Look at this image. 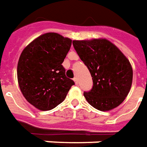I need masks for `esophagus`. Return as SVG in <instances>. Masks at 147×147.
Wrapping results in <instances>:
<instances>
[{"mask_svg":"<svg viewBox=\"0 0 147 147\" xmlns=\"http://www.w3.org/2000/svg\"><path fill=\"white\" fill-rule=\"evenodd\" d=\"M74 82H75L76 85H78V78H77V77H75V78H74Z\"/></svg>","mask_w":147,"mask_h":147,"instance_id":"1","label":"esophagus"}]
</instances>
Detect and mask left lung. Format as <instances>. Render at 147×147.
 <instances>
[{"mask_svg": "<svg viewBox=\"0 0 147 147\" xmlns=\"http://www.w3.org/2000/svg\"><path fill=\"white\" fill-rule=\"evenodd\" d=\"M73 45L92 77V89L83 94L87 102L103 112L118 107L132 85L133 69L129 61L106 39L74 40Z\"/></svg>", "mask_w": 147, "mask_h": 147, "instance_id": "8db88e82", "label": "left lung"}]
</instances>
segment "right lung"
Instances as JSON below:
<instances>
[{
	"label": "right lung",
	"instance_id": "right-lung-1",
	"mask_svg": "<svg viewBox=\"0 0 147 147\" xmlns=\"http://www.w3.org/2000/svg\"><path fill=\"white\" fill-rule=\"evenodd\" d=\"M71 44L70 39L49 32L34 39L21 53L18 85L25 99L39 110L56 108L74 85L62 65Z\"/></svg>",
	"mask_w": 147,
	"mask_h": 147
}]
</instances>
